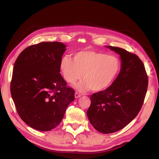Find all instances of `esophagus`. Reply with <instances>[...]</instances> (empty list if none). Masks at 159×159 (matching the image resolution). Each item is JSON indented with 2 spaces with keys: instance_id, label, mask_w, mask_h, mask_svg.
<instances>
[{
  "instance_id": "obj_1",
  "label": "esophagus",
  "mask_w": 159,
  "mask_h": 159,
  "mask_svg": "<svg viewBox=\"0 0 159 159\" xmlns=\"http://www.w3.org/2000/svg\"><path fill=\"white\" fill-rule=\"evenodd\" d=\"M80 97H81V94L78 93V92H75V98H80Z\"/></svg>"
}]
</instances>
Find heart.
Returning a JSON list of instances; mask_svg holds the SVG:
<instances>
[{"label": "heart", "mask_w": 159, "mask_h": 159, "mask_svg": "<svg viewBox=\"0 0 159 159\" xmlns=\"http://www.w3.org/2000/svg\"><path fill=\"white\" fill-rule=\"evenodd\" d=\"M60 68L67 82L75 83L84 78L76 85L81 92L92 89L99 92L110 87L117 78L121 68V61L115 56L93 50H84L75 53L74 59L64 56ZM84 75H83V74Z\"/></svg>", "instance_id": "b5f03b06"}]
</instances>
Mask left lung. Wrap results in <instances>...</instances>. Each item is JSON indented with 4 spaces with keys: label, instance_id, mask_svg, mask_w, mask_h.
<instances>
[{
    "label": "left lung",
    "instance_id": "8db88e82",
    "mask_svg": "<svg viewBox=\"0 0 159 159\" xmlns=\"http://www.w3.org/2000/svg\"><path fill=\"white\" fill-rule=\"evenodd\" d=\"M106 47L119 54L121 69L110 87L91 95L87 115L97 131L108 134L122 129L136 117L145 100L148 76L136 54L121 48Z\"/></svg>",
    "mask_w": 159,
    "mask_h": 159
}]
</instances>
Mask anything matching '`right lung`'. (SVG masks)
<instances>
[{
    "label": "right lung",
    "instance_id": "add662e5",
    "mask_svg": "<svg viewBox=\"0 0 159 159\" xmlns=\"http://www.w3.org/2000/svg\"><path fill=\"white\" fill-rule=\"evenodd\" d=\"M66 45L43 42L24 50L14 63L11 93L18 114L28 126L40 131L58 125L75 91L60 74Z\"/></svg>",
    "mask_w": 159,
    "mask_h": 159
}]
</instances>
